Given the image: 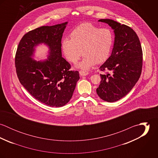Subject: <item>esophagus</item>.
Returning <instances> with one entry per match:
<instances>
[{"label":"esophagus","instance_id":"1","mask_svg":"<svg viewBox=\"0 0 158 158\" xmlns=\"http://www.w3.org/2000/svg\"><path fill=\"white\" fill-rule=\"evenodd\" d=\"M79 73H80V75L81 76H86L89 74V72L86 71V70H80L79 72Z\"/></svg>","mask_w":158,"mask_h":158}]
</instances>
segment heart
<instances>
[{"label":"heart","instance_id":"1","mask_svg":"<svg viewBox=\"0 0 158 158\" xmlns=\"http://www.w3.org/2000/svg\"><path fill=\"white\" fill-rule=\"evenodd\" d=\"M70 38L63 40L62 48L66 59L73 63L79 60L82 52L84 56L76 68L88 70L95 63L105 61L110 55L113 36L108 28L100 29L90 23H83L72 31Z\"/></svg>","mask_w":158,"mask_h":158}]
</instances>
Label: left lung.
I'll return each mask as SVG.
<instances>
[{
    "mask_svg": "<svg viewBox=\"0 0 158 158\" xmlns=\"http://www.w3.org/2000/svg\"><path fill=\"white\" fill-rule=\"evenodd\" d=\"M108 23L115 35L111 56L100 69L108 70L100 74L101 81L97 93L108 102H116L127 95L139 80L142 68V50L135 31L130 27L112 19H100Z\"/></svg>",
    "mask_w": 158,
    "mask_h": 158,
    "instance_id": "1",
    "label": "left lung"
}]
</instances>
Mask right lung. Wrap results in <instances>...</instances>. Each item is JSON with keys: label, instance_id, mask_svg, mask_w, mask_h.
Here are the masks:
<instances>
[{"label": "right lung", "instance_id": "obj_1", "mask_svg": "<svg viewBox=\"0 0 158 158\" xmlns=\"http://www.w3.org/2000/svg\"><path fill=\"white\" fill-rule=\"evenodd\" d=\"M68 22L42 26L23 35L17 48L15 66L20 83L35 98L52 107L67 104L72 97L78 71L62 57L61 39ZM44 43L49 48L48 58L35 60V47Z\"/></svg>", "mask_w": 158, "mask_h": 158}]
</instances>
